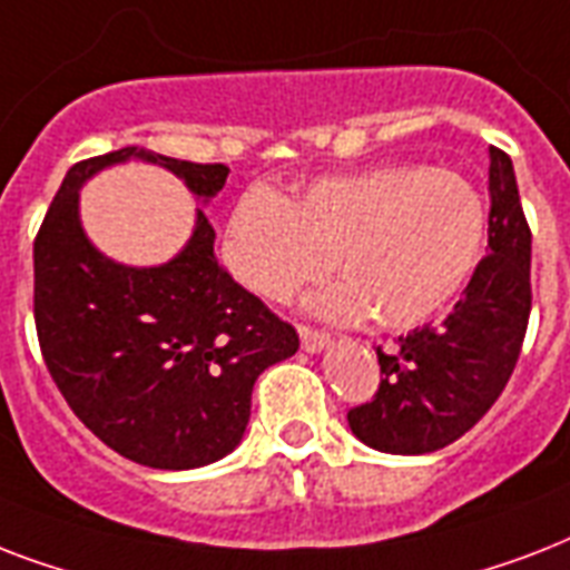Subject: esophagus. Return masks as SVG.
Wrapping results in <instances>:
<instances>
[{
  "label": "esophagus",
  "instance_id": "1",
  "mask_svg": "<svg viewBox=\"0 0 570 570\" xmlns=\"http://www.w3.org/2000/svg\"><path fill=\"white\" fill-rule=\"evenodd\" d=\"M298 337H302L304 352H322V348L331 346V337L325 331H316L311 325H298Z\"/></svg>",
  "mask_w": 570,
  "mask_h": 570
}]
</instances>
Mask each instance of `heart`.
Wrapping results in <instances>:
<instances>
[{"instance_id":"obj_1","label":"heart","mask_w":570,"mask_h":570,"mask_svg":"<svg viewBox=\"0 0 570 570\" xmlns=\"http://www.w3.org/2000/svg\"><path fill=\"white\" fill-rule=\"evenodd\" d=\"M488 204L452 168L399 163L325 177L286 204L254 186L233 204L222 254L245 289L275 304L328 275L311 307L328 320L373 313L379 328L407 331L441 316L476 275Z\"/></svg>"}]
</instances>
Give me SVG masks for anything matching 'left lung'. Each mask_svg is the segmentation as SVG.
Returning a JSON list of instances; mask_svg holds the SVG:
<instances>
[{
  "label": "left lung",
  "mask_w": 570,
  "mask_h": 570,
  "mask_svg": "<svg viewBox=\"0 0 570 570\" xmlns=\"http://www.w3.org/2000/svg\"><path fill=\"white\" fill-rule=\"evenodd\" d=\"M488 254L441 325L375 348L379 393L348 411L355 438L393 455L450 446L509 384L530 322L532 233L509 154L491 147Z\"/></svg>",
  "instance_id": "8db88e82"
}]
</instances>
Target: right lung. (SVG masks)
I'll return each instance as SVG.
<instances>
[{"label":"right lung","mask_w":570,"mask_h":570,"mask_svg":"<svg viewBox=\"0 0 570 570\" xmlns=\"http://www.w3.org/2000/svg\"><path fill=\"white\" fill-rule=\"evenodd\" d=\"M145 159L218 195L230 168L120 147L67 171L35 236V328L67 405L106 446L156 470H191L239 446L263 370L298 352L289 322L218 266L197 209L189 245L154 268L120 266L79 222V186Z\"/></svg>","instance_id":"add662e5"}]
</instances>
